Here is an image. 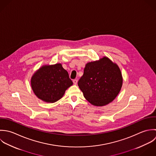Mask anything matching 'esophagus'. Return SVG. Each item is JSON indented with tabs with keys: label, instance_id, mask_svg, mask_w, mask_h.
Masks as SVG:
<instances>
[{
	"label": "esophagus",
	"instance_id": "1",
	"mask_svg": "<svg viewBox=\"0 0 156 156\" xmlns=\"http://www.w3.org/2000/svg\"><path fill=\"white\" fill-rule=\"evenodd\" d=\"M73 84H75V85H76V84H77V83H78V80H76V79H75V80H73Z\"/></svg>",
	"mask_w": 156,
	"mask_h": 156
}]
</instances>
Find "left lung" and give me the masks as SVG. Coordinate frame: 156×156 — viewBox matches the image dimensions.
<instances>
[{"label": "left lung", "instance_id": "left-lung-1", "mask_svg": "<svg viewBox=\"0 0 156 156\" xmlns=\"http://www.w3.org/2000/svg\"><path fill=\"white\" fill-rule=\"evenodd\" d=\"M122 81L118 66L104 57L86 64L78 85L90 104L104 106L116 98L121 89Z\"/></svg>", "mask_w": 156, "mask_h": 156}]
</instances>
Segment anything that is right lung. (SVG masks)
Here are the masks:
<instances>
[{
  "label": "right lung",
  "mask_w": 156,
  "mask_h": 156,
  "mask_svg": "<svg viewBox=\"0 0 156 156\" xmlns=\"http://www.w3.org/2000/svg\"><path fill=\"white\" fill-rule=\"evenodd\" d=\"M35 94L46 102H55L61 99L72 84L68 72L62 64L44 65L37 70L31 80Z\"/></svg>",
  "instance_id": "1"
}]
</instances>
